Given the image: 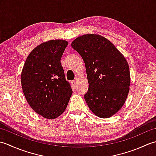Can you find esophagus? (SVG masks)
Returning <instances> with one entry per match:
<instances>
[{
  "instance_id": "esophagus-1",
  "label": "esophagus",
  "mask_w": 156,
  "mask_h": 156,
  "mask_svg": "<svg viewBox=\"0 0 156 156\" xmlns=\"http://www.w3.org/2000/svg\"><path fill=\"white\" fill-rule=\"evenodd\" d=\"M71 85H72L73 87H75L76 85H77V81H71Z\"/></svg>"
}]
</instances>
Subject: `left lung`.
<instances>
[{
	"label": "left lung",
	"mask_w": 156,
	"mask_h": 156,
	"mask_svg": "<svg viewBox=\"0 0 156 156\" xmlns=\"http://www.w3.org/2000/svg\"><path fill=\"white\" fill-rule=\"evenodd\" d=\"M71 46L85 65L89 88L84 98L88 107L97 116L109 118L122 107L129 91L130 71L126 58L100 35L79 36Z\"/></svg>",
	"instance_id": "obj_1"
}]
</instances>
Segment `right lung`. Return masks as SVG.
<instances>
[{
	"instance_id": "1",
	"label": "right lung",
	"mask_w": 156,
	"mask_h": 156,
	"mask_svg": "<svg viewBox=\"0 0 156 156\" xmlns=\"http://www.w3.org/2000/svg\"><path fill=\"white\" fill-rule=\"evenodd\" d=\"M68 42L50 40L40 44L25 60L21 81L25 99L44 118L54 119L65 112L73 91L60 63Z\"/></svg>"
}]
</instances>
